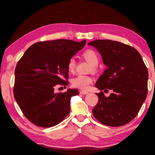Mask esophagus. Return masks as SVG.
<instances>
[{"mask_svg": "<svg viewBox=\"0 0 155 155\" xmlns=\"http://www.w3.org/2000/svg\"><path fill=\"white\" fill-rule=\"evenodd\" d=\"M80 94H87L89 92L88 91H84V90H81L80 91Z\"/></svg>", "mask_w": 155, "mask_h": 155, "instance_id": "34e87169", "label": "esophagus"}]
</instances>
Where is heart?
<instances>
[{
    "label": "heart",
    "mask_w": 155,
    "mask_h": 155,
    "mask_svg": "<svg viewBox=\"0 0 155 155\" xmlns=\"http://www.w3.org/2000/svg\"><path fill=\"white\" fill-rule=\"evenodd\" d=\"M82 56L86 61H88L90 64L93 65L92 69L93 70H96V65L98 64L99 58L98 54H97L95 51L93 50H86L84 51L82 54ZM76 68V61L74 59H70L68 62L67 64V69L68 71L72 73L74 72ZM93 78L90 76L88 75H83L79 74L74 78L72 81V86L74 87H77L83 90H87L90 87V84L92 83Z\"/></svg>",
    "instance_id": "b5f03b06"
}]
</instances>
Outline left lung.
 Masks as SVG:
<instances>
[{"instance_id":"1","label":"left lung","mask_w":155,"mask_h":155,"mask_svg":"<svg viewBox=\"0 0 155 155\" xmlns=\"http://www.w3.org/2000/svg\"><path fill=\"white\" fill-rule=\"evenodd\" d=\"M98 50L107 68L96 81L98 102L92 114L98 121L109 127H121L133 120L148 94V72L141 54L127 44L109 40L88 44ZM112 89L106 97L102 91Z\"/></svg>"}]
</instances>
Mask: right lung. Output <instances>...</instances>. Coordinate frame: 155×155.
<instances>
[{"label":"right lung","instance_id":"add662e5","mask_svg":"<svg viewBox=\"0 0 155 155\" xmlns=\"http://www.w3.org/2000/svg\"><path fill=\"white\" fill-rule=\"evenodd\" d=\"M86 44L70 40L39 41L28 48L15 69L14 95L23 114L40 127H54L69 114L70 99L77 89L55 93L68 85L67 64Z\"/></svg>","mask_w":155,"mask_h":155}]
</instances>
